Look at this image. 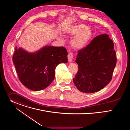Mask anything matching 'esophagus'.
<instances>
[{
	"label": "esophagus",
	"mask_w": 130,
	"mask_h": 130,
	"mask_svg": "<svg viewBox=\"0 0 130 130\" xmlns=\"http://www.w3.org/2000/svg\"><path fill=\"white\" fill-rule=\"evenodd\" d=\"M73 59V54L72 53L70 52L68 54V60L69 63L72 62Z\"/></svg>",
	"instance_id": "1"
}]
</instances>
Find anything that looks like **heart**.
<instances>
[{"mask_svg": "<svg viewBox=\"0 0 130 130\" xmlns=\"http://www.w3.org/2000/svg\"><path fill=\"white\" fill-rule=\"evenodd\" d=\"M67 35L75 36L71 41L72 47L76 49L84 48L88 43L92 36V31L84 24L71 26L64 30Z\"/></svg>", "mask_w": 130, "mask_h": 130, "instance_id": "b5f03b06", "label": "heart"}]
</instances>
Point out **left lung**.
Masks as SVG:
<instances>
[{"instance_id":"left-lung-1","label":"left lung","mask_w":130,"mask_h":130,"mask_svg":"<svg viewBox=\"0 0 130 130\" xmlns=\"http://www.w3.org/2000/svg\"><path fill=\"white\" fill-rule=\"evenodd\" d=\"M116 61L113 41L107 34L97 36L78 51L75 61L78 71L73 79L74 84L85 93L100 90L111 81Z\"/></svg>"}]
</instances>
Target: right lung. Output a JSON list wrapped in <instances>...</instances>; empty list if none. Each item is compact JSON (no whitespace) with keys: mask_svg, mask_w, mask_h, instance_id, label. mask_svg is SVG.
Here are the masks:
<instances>
[{"mask_svg":"<svg viewBox=\"0 0 130 130\" xmlns=\"http://www.w3.org/2000/svg\"><path fill=\"white\" fill-rule=\"evenodd\" d=\"M67 54L63 47L46 46L33 53L16 47L13 62L21 83L31 90L39 91L51 83L58 65L68 62Z\"/></svg>","mask_w":130,"mask_h":130,"instance_id":"add662e5","label":"right lung"}]
</instances>
